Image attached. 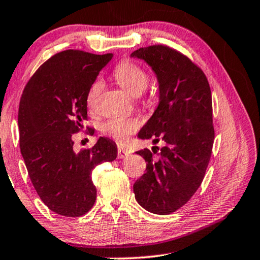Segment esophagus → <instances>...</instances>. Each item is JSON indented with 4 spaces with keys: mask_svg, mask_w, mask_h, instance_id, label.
<instances>
[{
    "mask_svg": "<svg viewBox=\"0 0 260 260\" xmlns=\"http://www.w3.org/2000/svg\"><path fill=\"white\" fill-rule=\"evenodd\" d=\"M127 155H129V152L127 151V149H125V148H121V147H119V148H118V158H119V159H123V158H126Z\"/></svg>",
    "mask_w": 260,
    "mask_h": 260,
    "instance_id": "1",
    "label": "esophagus"
}]
</instances>
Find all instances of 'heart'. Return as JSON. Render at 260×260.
I'll list each match as a JSON object with an SVG mask.
<instances>
[{"label": "heart", "instance_id": "1", "mask_svg": "<svg viewBox=\"0 0 260 260\" xmlns=\"http://www.w3.org/2000/svg\"><path fill=\"white\" fill-rule=\"evenodd\" d=\"M113 75L119 82V85L126 90L132 96H139L145 92L148 85V75L145 69L140 66L133 63L129 61H123L116 66ZM102 89V82L100 80L93 82L87 93V105L88 107H93L96 101L98 95ZM139 127L140 122L139 120L133 118H121V116H114L102 123L101 129L106 135L115 139L116 141L123 142L132 133H134Z\"/></svg>", "mask_w": 260, "mask_h": 260}]
</instances>
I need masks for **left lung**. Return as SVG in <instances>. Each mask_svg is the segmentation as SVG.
I'll return each mask as SVG.
<instances>
[{
  "mask_svg": "<svg viewBox=\"0 0 260 260\" xmlns=\"http://www.w3.org/2000/svg\"><path fill=\"white\" fill-rule=\"evenodd\" d=\"M144 60L159 83V105L139 132V139L161 140L165 146L138 151L147 162L133 185L145 210L170 214L192 198L205 177L212 154L214 128L212 95L206 75L187 56L167 46L145 47L131 54Z\"/></svg>",
  "mask_w": 260,
  "mask_h": 260,
  "instance_id": "1",
  "label": "left lung"
}]
</instances>
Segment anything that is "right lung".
Returning a JSON list of instances; mask_svg holds the SVG:
<instances>
[{"mask_svg": "<svg viewBox=\"0 0 260 260\" xmlns=\"http://www.w3.org/2000/svg\"><path fill=\"white\" fill-rule=\"evenodd\" d=\"M112 57L73 49L57 53L35 72L22 93L21 154L40 198L64 217H80L93 207V168L118 155L108 138H99L92 148L79 153L72 139L87 120L89 87Z\"/></svg>", "mask_w": 260, "mask_h": 260, "instance_id": "add662e5", "label": "right lung"}]
</instances>
